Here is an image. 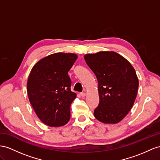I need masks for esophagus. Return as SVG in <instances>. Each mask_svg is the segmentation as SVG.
Masks as SVG:
<instances>
[{"instance_id": "34e87169", "label": "esophagus", "mask_w": 160, "mask_h": 160, "mask_svg": "<svg viewBox=\"0 0 160 160\" xmlns=\"http://www.w3.org/2000/svg\"><path fill=\"white\" fill-rule=\"evenodd\" d=\"M80 95L81 97H84L86 96V93H85V92H80Z\"/></svg>"}]
</instances>
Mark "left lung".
<instances>
[{
  "instance_id": "1",
  "label": "left lung",
  "mask_w": 160,
  "mask_h": 160,
  "mask_svg": "<svg viewBox=\"0 0 160 160\" xmlns=\"http://www.w3.org/2000/svg\"><path fill=\"white\" fill-rule=\"evenodd\" d=\"M84 57L98 80L99 104L94 116L104 124H117L128 113L136 99L138 80L135 69L114 51L88 53Z\"/></svg>"
}]
</instances>
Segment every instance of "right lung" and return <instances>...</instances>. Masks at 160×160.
I'll return each instance as SVG.
<instances>
[{
    "instance_id": "add662e5",
    "label": "right lung",
    "mask_w": 160,
    "mask_h": 160,
    "mask_svg": "<svg viewBox=\"0 0 160 160\" xmlns=\"http://www.w3.org/2000/svg\"><path fill=\"white\" fill-rule=\"evenodd\" d=\"M78 58L74 53L56 52L39 60L27 82L28 98L40 121L51 127L65 125L76 94L71 91L68 72Z\"/></svg>"
}]
</instances>
